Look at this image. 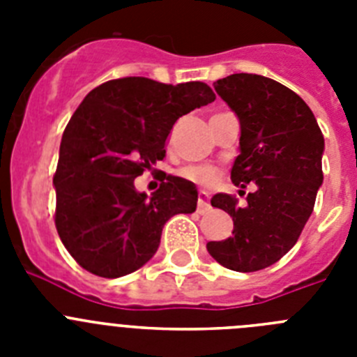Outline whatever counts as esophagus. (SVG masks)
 Returning <instances> with one entry per match:
<instances>
[{"label": "esophagus", "instance_id": "obj_1", "mask_svg": "<svg viewBox=\"0 0 357 357\" xmlns=\"http://www.w3.org/2000/svg\"><path fill=\"white\" fill-rule=\"evenodd\" d=\"M209 209H211L209 195H207L206 191H200V195H198V213L206 214Z\"/></svg>", "mask_w": 357, "mask_h": 357}]
</instances>
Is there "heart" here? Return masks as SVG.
I'll use <instances>...</instances> for the list:
<instances>
[{
    "label": "heart",
    "mask_w": 357,
    "mask_h": 357,
    "mask_svg": "<svg viewBox=\"0 0 357 357\" xmlns=\"http://www.w3.org/2000/svg\"><path fill=\"white\" fill-rule=\"evenodd\" d=\"M176 175L182 176L184 181L193 182L197 185H213L218 181V169L209 164H188L182 166Z\"/></svg>",
    "instance_id": "b5f03b06"
}]
</instances>
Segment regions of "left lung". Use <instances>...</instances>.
Returning a JSON list of instances; mask_svg holds the SVG:
<instances>
[{"label":"left lung","mask_w":357,"mask_h":357,"mask_svg":"<svg viewBox=\"0 0 357 357\" xmlns=\"http://www.w3.org/2000/svg\"><path fill=\"white\" fill-rule=\"evenodd\" d=\"M214 89L241 128L230 181L255 189L243 207L230 195H214L211 206L232 216L234 230L207 243V252L229 270L257 272L291 250L313 213L326 143L304 100L272 78L236 73Z\"/></svg>","instance_id":"obj_1"}]
</instances>
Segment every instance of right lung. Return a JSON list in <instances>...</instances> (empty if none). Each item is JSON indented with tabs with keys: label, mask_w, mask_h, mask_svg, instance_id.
<instances>
[{
	"label": "right lung",
	"mask_w": 357,
	"mask_h": 357,
	"mask_svg": "<svg viewBox=\"0 0 357 357\" xmlns=\"http://www.w3.org/2000/svg\"><path fill=\"white\" fill-rule=\"evenodd\" d=\"M214 98L204 82L144 77L109 80L84 98L62 134L53 176L56 230L82 268L107 279L135 272L159 248L164 223L197 211L193 182L168 175L148 197L134 181L166 157L176 119Z\"/></svg>",
	"instance_id": "obj_1"
}]
</instances>
